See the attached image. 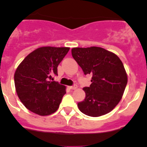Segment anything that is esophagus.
Here are the masks:
<instances>
[{
	"instance_id": "obj_1",
	"label": "esophagus",
	"mask_w": 147,
	"mask_h": 147,
	"mask_svg": "<svg viewBox=\"0 0 147 147\" xmlns=\"http://www.w3.org/2000/svg\"><path fill=\"white\" fill-rule=\"evenodd\" d=\"M69 88H70V89H71V90H75V89H76V88H77V85H72V86H70Z\"/></svg>"
}]
</instances>
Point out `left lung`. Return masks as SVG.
Here are the masks:
<instances>
[{"label":"left lung","mask_w":147,"mask_h":147,"mask_svg":"<svg viewBox=\"0 0 147 147\" xmlns=\"http://www.w3.org/2000/svg\"><path fill=\"white\" fill-rule=\"evenodd\" d=\"M71 54L85 75H92L91 85L83 88L85 98L77 105L80 110L92 117L110 113L121 99L127 84L121 59L113 53L96 46L74 48Z\"/></svg>","instance_id":"left-lung-1"}]
</instances>
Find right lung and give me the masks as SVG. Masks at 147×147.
Returning a JSON list of instances; mask_svg holds the SVG:
<instances>
[{
    "mask_svg": "<svg viewBox=\"0 0 147 147\" xmlns=\"http://www.w3.org/2000/svg\"><path fill=\"white\" fill-rule=\"evenodd\" d=\"M70 48L41 47L30 53L15 73L18 96L30 111L49 115L59 108L65 94V86L52 81L57 67Z\"/></svg>",
    "mask_w": 147,
    "mask_h": 147,
    "instance_id": "obj_1",
    "label": "right lung"
}]
</instances>
